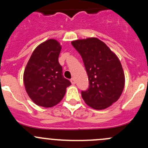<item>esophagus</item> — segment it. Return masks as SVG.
Here are the masks:
<instances>
[{"label":"esophagus","mask_w":148,"mask_h":148,"mask_svg":"<svg viewBox=\"0 0 148 148\" xmlns=\"http://www.w3.org/2000/svg\"><path fill=\"white\" fill-rule=\"evenodd\" d=\"M70 81H71V84H76L75 79H74V78H71Z\"/></svg>","instance_id":"obj_1"}]
</instances>
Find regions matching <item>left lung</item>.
I'll list each match as a JSON object with an SVG mask.
<instances>
[{
    "label": "left lung",
    "instance_id": "8db88e82",
    "mask_svg": "<svg viewBox=\"0 0 148 148\" xmlns=\"http://www.w3.org/2000/svg\"><path fill=\"white\" fill-rule=\"evenodd\" d=\"M80 53L89 79V88L82 92L86 104L104 110L117 102L125 86V74L118 57L97 38L73 41Z\"/></svg>",
    "mask_w": 148,
    "mask_h": 148
}]
</instances>
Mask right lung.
Wrapping results in <instances>:
<instances>
[{"instance_id":"right-lung-1","label":"right lung","mask_w":148,"mask_h":148,"mask_svg":"<svg viewBox=\"0 0 148 148\" xmlns=\"http://www.w3.org/2000/svg\"><path fill=\"white\" fill-rule=\"evenodd\" d=\"M62 46L55 39L38 45L31 54L23 73L26 92L36 104L51 107L64 97L71 82L65 79L59 63Z\"/></svg>"}]
</instances>
